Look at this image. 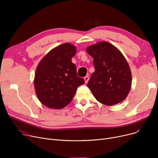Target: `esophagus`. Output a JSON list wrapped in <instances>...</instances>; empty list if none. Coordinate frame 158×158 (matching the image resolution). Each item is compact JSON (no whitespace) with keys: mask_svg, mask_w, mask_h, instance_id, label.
<instances>
[{"mask_svg":"<svg viewBox=\"0 0 158 158\" xmlns=\"http://www.w3.org/2000/svg\"><path fill=\"white\" fill-rule=\"evenodd\" d=\"M84 79H85V83L86 84L87 82H88V80H89V77H88V76H85V77H84Z\"/></svg>","mask_w":158,"mask_h":158,"instance_id":"obj_1","label":"esophagus"}]
</instances>
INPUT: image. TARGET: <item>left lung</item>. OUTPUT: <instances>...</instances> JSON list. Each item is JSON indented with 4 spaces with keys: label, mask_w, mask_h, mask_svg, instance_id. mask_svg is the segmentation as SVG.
Returning a JSON list of instances; mask_svg holds the SVG:
<instances>
[{
    "label": "left lung",
    "mask_w": 158,
    "mask_h": 158,
    "mask_svg": "<svg viewBox=\"0 0 158 158\" xmlns=\"http://www.w3.org/2000/svg\"><path fill=\"white\" fill-rule=\"evenodd\" d=\"M86 51L94 58L95 68L87 86L95 98L106 106L123 101L130 91L132 76L123 54L106 41L91 45Z\"/></svg>",
    "instance_id": "1"
}]
</instances>
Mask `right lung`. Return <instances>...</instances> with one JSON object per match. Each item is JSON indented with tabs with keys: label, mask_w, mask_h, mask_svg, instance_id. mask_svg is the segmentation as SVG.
Returning <instances> with one entry per match:
<instances>
[{
	"label": "right lung",
	"mask_w": 158,
	"mask_h": 158,
	"mask_svg": "<svg viewBox=\"0 0 158 158\" xmlns=\"http://www.w3.org/2000/svg\"><path fill=\"white\" fill-rule=\"evenodd\" d=\"M76 47L65 43L51 50L39 63L34 85L39 101L45 106L61 109L67 106L85 80L77 75L72 58Z\"/></svg>",
	"instance_id": "right-lung-1"
}]
</instances>
